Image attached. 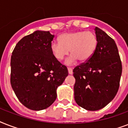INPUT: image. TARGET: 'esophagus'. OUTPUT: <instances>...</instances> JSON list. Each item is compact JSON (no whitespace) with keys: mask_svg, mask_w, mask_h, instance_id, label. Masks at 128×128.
Listing matches in <instances>:
<instances>
[{"mask_svg":"<svg viewBox=\"0 0 128 128\" xmlns=\"http://www.w3.org/2000/svg\"><path fill=\"white\" fill-rule=\"evenodd\" d=\"M68 73H69V74H73V70H72V68H68Z\"/></svg>","mask_w":128,"mask_h":128,"instance_id":"1","label":"esophagus"}]
</instances>
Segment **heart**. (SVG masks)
Returning <instances> with one entry per match:
<instances>
[{"label": "heart", "instance_id": "1", "mask_svg": "<svg viewBox=\"0 0 128 128\" xmlns=\"http://www.w3.org/2000/svg\"><path fill=\"white\" fill-rule=\"evenodd\" d=\"M58 42L50 44V50L56 60H62L69 54L66 64L72 65L78 60L86 62L91 58L98 46V39L91 31H73L62 34Z\"/></svg>", "mask_w": 128, "mask_h": 128}]
</instances>
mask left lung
<instances>
[{
	"instance_id": "1",
	"label": "left lung",
	"mask_w": 128,
	"mask_h": 128,
	"mask_svg": "<svg viewBox=\"0 0 128 128\" xmlns=\"http://www.w3.org/2000/svg\"><path fill=\"white\" fill-rule=\"evenodd\" d=\"M94 30L98 39L95 52L87 62L73 70L75 101L90 111L103 108L114 98L122 72L115 41L99 28L96 27Z\"/></svg>"
}]
</instances>
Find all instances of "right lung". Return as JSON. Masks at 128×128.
<instances>
[{"label":"right lung","instance_id":"obj_1","mask_svg":"<svg viewBox=\"0 0 128 128\" xmlns=\"http://www.w3.org/2000/svg\"><path fill=\"white\" fill-rule=\"evenodd\" d=\"M54 37L49 31H35L23 37L12 53L11 86L28 109L39 111L52 105L56 90L68 75L67 68L51 52Z\"/></svg>","mask_w":128,"mask_h":128}]
</instances>
